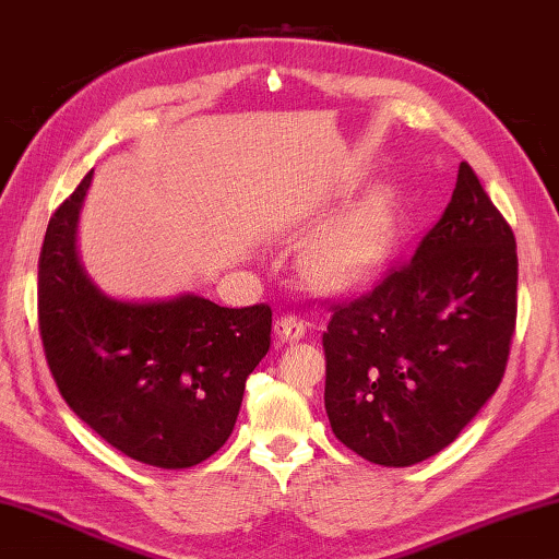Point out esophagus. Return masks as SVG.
<instances>
[{"mask_svg":"<svg viewBox=\"0 0 559 559\" xmlns=\"http://www.w3.org/2000/svg\"><path fill=\"white\" fill-rule=\"evenodd\" d=\"M305 329L307 324L301 322L299 317L282 314L277 322H274V336H277L280 342H299L301 336H305Z\"/></svg>","mask_w":559,"mask_h":559,"instance_id":"esophagus-1","label":"esophagus"}]
</instances>
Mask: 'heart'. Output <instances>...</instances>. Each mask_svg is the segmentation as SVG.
Returning a JSON list of instances; mask_svg holds the SVG:
<instances>
[{
	"mask_svg": "<svg viewBox=\"0 0 559 559\" xmlns=\"http://www.w3.org/2000/svg\"><path fill=\"white\" fill-rule=\"evenodd\" d=\"M396 237V210L386 190H371L301 252V270L324 289H354L371 282L389 262Z\"/></svg>",
	"mask_w": 559,
	"mask_h": 559,
	"instance_id": "heart-1",
	"label": "heart"
}]
</instances>
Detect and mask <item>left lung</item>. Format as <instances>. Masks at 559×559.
<instances>
[{"label":"left lung","instance_id":"left-lung-1","mask_svg":"<svg viewBox=\"0 0 559 559\" xmlns=\"http://www.w3.org/2000/svg\"><path fill=\"white\" fill-rule=\"evenodd\" d=\"M515 317V235L461 163L414 258L334 307L322 336L334 436L389 468L443 451L500 386Z\"/></svg>","mask_w":559,"mask_h":559}]
</instances>
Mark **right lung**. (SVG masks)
<instances>
[{"mask_svg": "<svg viewBox=\"0 0 559 559\" xmlns=\"http://www.w3.org/2000/svg\"><path fill=\"white\" fill-rule=\"evenodd\" d=\"M91 176L51 215L39 254L49 371L73 414L116 451L155 468H190L230 438L245 381L270 352L272 309L104 295L76 252Z\"/></svg>", "mask_w": 559, "mask_h": 559, "instance_id": "add662e5", "label": "right lung"}]
</instances>
